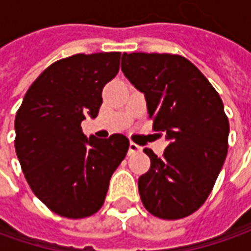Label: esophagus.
Listing matches in <instances>:
<instances>
[{"label": "esophagus", "mask_w": 251, "mask_h": 251, "mask_svg": "<svg viewBox=\"0 0 251 251\" xmlns=\"http://www.w3.org/2000/svg\"><path fill=\"white\" fill-rule=\"evenodd\" d=\"M138 152H141L140 145H137V144L131 142L130 147H128V155H134V153H138Z\"/></svg>", "instance_id": "1"}]
</instances>
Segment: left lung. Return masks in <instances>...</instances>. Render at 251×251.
Returning <instances> with one entry per match:
<instances>
[{
  "mask_svg": "<svg viewBox=\"0 0 251 251\" xmlns=\"http://www.w3.org/2000/svg\"><path fill=\"white\" fill-rule=\"evenodd\" d=\"M121 70L145 95L155 131L170 141L138 178L141 201L162 219H181L211 194L227 153L229 121L215 88L178 54H123Z\"/></svg>",
  "mask_w": 251,
  "mask_h": 251,
  "instance_id": "left-lung-1",
  "label": "left lung"
}]
</instances>
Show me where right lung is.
Instances as JSON below:
<instances>
[{
  "label": "right lung",
  "mask_w": 251,
  "mask_h": 251,
  "mask_svg": "<svg viewBox=\"0 0 251 251\" xmlns=\"http://www.w3.org/2000/svg\"><path fill=\"white\" fill-rule=\"evenodd\" d=\"M121 53L74 54L47 67L15 117V151L34 196L54 214L81 219L104 202L111 175L126 158L123 134L89 140L81 123L95 119L101 91L120 70Z\"/></svg>",
  "instance_id": "right-lung-1"
}]
</instances>
